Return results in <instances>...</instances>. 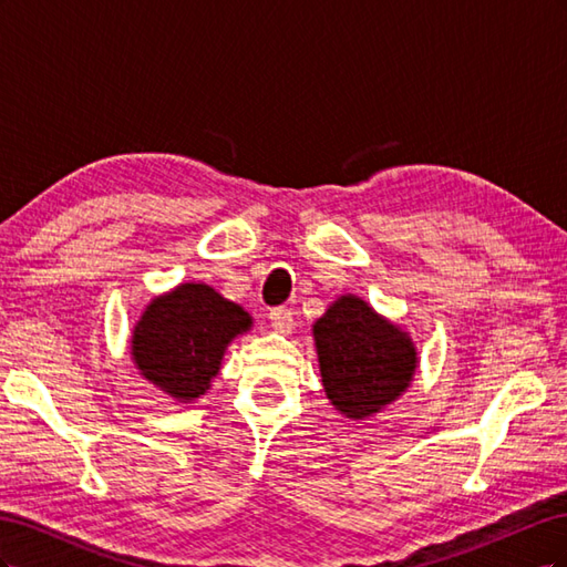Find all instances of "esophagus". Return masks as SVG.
I'll return each mask as SVG.
<instances>
[{
    "mask_svg": "<svg viewBox=\"0 0 567 567\" xmlns=\"http://www.w3.org/2000/svg\"><path fill=\"white\" fill-rule=\"evenodd\" d=\"M269 321H271V329L277 333H290L296 326L293 312L286 310V307H277V310L269 312Z\"/></svg>",
    "mask_w": 567,
    "mask_h": 567,
    "instance_id": "esophagus-1",
    "label": "esophagus"
}]
</instances>
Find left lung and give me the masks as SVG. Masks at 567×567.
Listing matches in <instances>:
<instances>
[{"instance_id": "obj_1", "label": "left lung", "mask_w": 567, "mask_h": 567, "mask_svg": "<svg viewBox=\"0 0 567 567\" xmlns=\"http://www.w3.org/2000/svg\"><path fill=\"white\" fill-rule=\"evenodd\" d=\"M323 388L348 419H367L398 400L416 369L406 333L354 296L338 298L315 323Z\"/></svg>"}]
</instances>
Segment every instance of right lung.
Here are the masks:
<instances>
[{"instance_id":"1","label":"right lung","mask_w":567,"mask_h":567,"mask_svg":"<svg viewBox=\"0 0 567 567\" xmlns=\"http://www.w3.org/2000/svg\"><path fill=\"white\" fill-rule=\"evenodd\" d=\"M250 329V317L203 284H182L153 300L132 338L134 364L179 402L210 388L231 338Z\"/></svg>"}]
</instances>
